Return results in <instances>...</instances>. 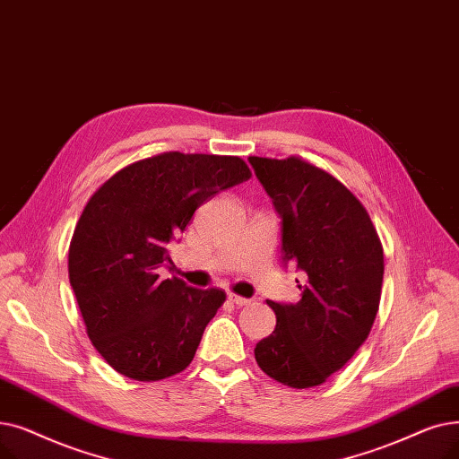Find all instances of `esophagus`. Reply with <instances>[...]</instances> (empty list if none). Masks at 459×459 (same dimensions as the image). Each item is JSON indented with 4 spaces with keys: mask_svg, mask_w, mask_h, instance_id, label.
Masks as SVG:
<instances>
[{
    "mask_svg": "<svg viewBox=\"0 0 459 459\" xmlns=\"http://www.w3.org/2000/svg\"><path fill=\"white\" fill-rule=\"evenodd\" d=\"M228 299L235 304V307H247V304H250L252 300L247 299V297H241V295H235V293H230Z\"/></svg>",
    "mask_w": 459,
    "mask_h": 459,
    "instance_id": "1",
    "label": "esophagus"
}]
</instances>
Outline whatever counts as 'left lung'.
Masks as SVG:
<instances>
[{"mask_svg":"<svg viewBox=\"0 0 459 459\" xmlns=\"http://www.w3.org/2000/svg\"><path fill=\"white\" fill-rule=\"evenodd\" d=\"M281 218V259L308 276L295 304L267 300L271 336L257 366L274 381L310 388L329 379L366 342L383 286V245L366 207L329 171L300 157H250Z\"/></svg>","mask_w":459,"mask_h":459,"instance_id":"obj_1","label":"left lung"}]
</instances>
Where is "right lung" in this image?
<instances>
[{
    "instance_id": "add662e5",
    "label": "right lung",
    "mask_w": 459,
    "mask_h": 459,
    "mask_svg": "<svg viewBox=\"0 0 459 459\" xmlns=\"http://www.w3.org/2000/svg\"><path fill=\"white\" fill-rule=\"evenodd\" d=\"M250 178L238 157L169 151L119 169L85 204L69 280L87 336L116 372L160 381L192 362L226 293L159 273L194 211Z\"/></svg>"
}]
</instances>
